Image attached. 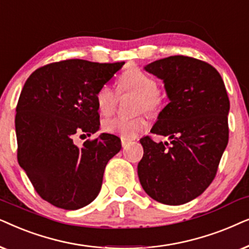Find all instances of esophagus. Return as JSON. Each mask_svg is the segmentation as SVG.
I'll use <instances>...</instances> for the list:
<instances>
[{"label": "esophagus", "instance_id": "esophagus-1", "mask_svg": "<svg viewBox=\"0 0 249 249\" xmlns=\"http://www.w3.org/2000/svg\"><path fill=\"white\" fill-rule=\"evenodd\" d=\"M121 141H122V145H123V148H125L128 143H131V141H132V140H131V139H127V138L122 137V138H121Z\"/></svg>", "mask_w": 249, "mask_h": 249}]
</instances>
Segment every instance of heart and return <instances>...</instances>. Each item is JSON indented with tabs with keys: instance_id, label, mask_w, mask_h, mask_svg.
<instances>
[{
	"instance_id": "b5f03b06",
	"label": "heart",
	"mask_w": 249,
	"mask_h": 249,
	"mask_svg": "<svg viewBox=\"0 0 249 249\" xmlns=\"http://www.w3.org/2000/svg\"><path fill=\"white\" fill-rule=\"evenodd\" d=\"M118 91L121 93L130 92L137 94L134 111L145 110L156 114L164 107L166 93L157 86V82L151 75L140 71L130 69L118 79ZM118 95L109 85H102L95 94V104L101 115L109 116L115 111ZM148 127V121L143 116L135 117H114L104 122L102 128L110 134H118L124 138H134Z\"/></svg>"
}]
</instances>
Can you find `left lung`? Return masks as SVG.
<instances>
[{"mask_svg": "<svg viewBox=\"0 0 249 249\" xmlns=\"http://www.w3.org/2000/svg\"><path fill=\"white\" fill-rule=\"evenodd\" d=\"M144 69L163 79L170 99L150 132L171 141L141 139L139 180L158 203L185 204L200 196L216 175L229 141L230 101L221 75L205 61L172 55Z\"/></svg>", "mask_w": 249, "mask_h": 249, "instance_id": "1", "label": "left lung"}]
</instances>
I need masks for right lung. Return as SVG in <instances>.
I'll list each match as a JSON object with an SVG mask.
<instances>
[{
  "mask_svg": "<svg viewBox=\"0 0 249 249\" xmlns=\"http://www.w3.org/2000/svg\"><path fill=\"white\" fill-rule=\"evenodd\" d=\"M124 64L53 62L36 69L22 88L15 119L18 163L53 206L78 210L100 192L106 165L122 149L121 139L101 133L82 147L74 140L99 130L95 94Z\"/></svg>",
  "mask_w": 249,
  "mask_h": 249,
  "instance_id": "add662e5",
  "label": "right lung"
}]
</instances>
